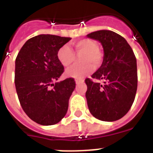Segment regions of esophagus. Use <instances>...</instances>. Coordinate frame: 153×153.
<instances>
[{
  "label": "esophagus",
  "mask_w": 153,
  "mask_h": 153,
  "mask_svg": "<svg viewBox=\"0 0 153 153\" xmlns=\"http://www.w3.org/2000/svg\"><path fill=\"white\" fill-rule=\"evenodd\" d=\"M84 82V79H75V82L76 84H79V83H82Z\"/></svg>",
  "instance_id": "1"
}]
</instances>
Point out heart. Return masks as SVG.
Returning <instances> with one entry per match:
<instances>
[{
  "label": "heart",
  "instance_id": "heart-1",
  "mask_svg": "<svg viewBox=\"0 0 153 153\" xmlns=\"http://www.w3.org/2000/svg\"><path fill=\"white\" fill-rule=\"evenodd\" d=\"M74 53L79 56L81 64L69 68L66 74L69 77L81 79L94 71V66L99 68L104 60V53L98 48L95 42L90 39H82L73 43ZM57 59L62 65L68 68L74 63L75 55L68 45H64L57 51Z\"/></svg>",
  "mask_w": 153,
  "mask_h": 153
}]
</instances>
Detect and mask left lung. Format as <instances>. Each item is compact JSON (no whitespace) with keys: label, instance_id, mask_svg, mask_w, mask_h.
<instances>
[{"label":"left lung","instance_id":"8db88e82","mask_svg":"<svg viewBox=\"0 0 153 153\" xmlns=\"http://www.w3.org/2000/svg\"><path fill=\"white\" fill-rule=\"evenodd\" d=\"M88 38L100 42L104 48L102 65L92 75L103 83L85 79L89 110L101 121L123 117L132 106L137 87V60L126 39L111 30H98Z\"/></svg>","mask_w":153,"mask_h":153}]
</instances>
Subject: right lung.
<instances>
[{"instance_id":"1","label":"right lung","mask_w":153,"mask_h":153,"mask_svg":"<svg viewBox=\"0 0 153 153\" xmlns=\"http://www.w3.org/2000/svg\"><path fill=\"white\" fill-rule=\"evenodd\" d=\"M70 40L40 34L27 41L16 56L15 85L19 100L27 116L41 125L58 123L68 111L75 81L68 78L54 82L64 71L57 51Z\"/></svg>"}]
</instances>
